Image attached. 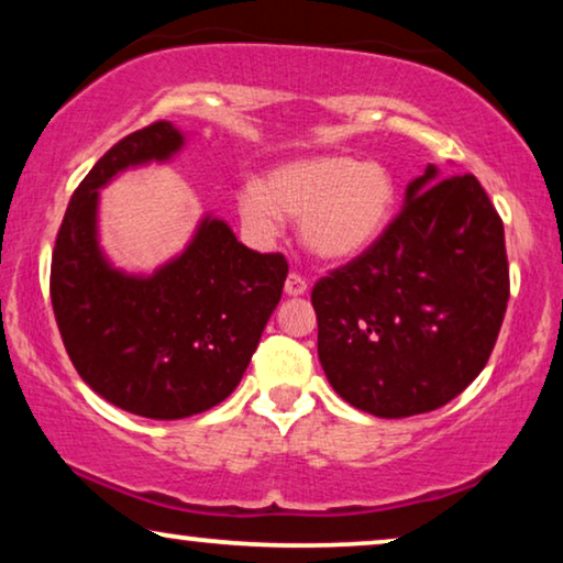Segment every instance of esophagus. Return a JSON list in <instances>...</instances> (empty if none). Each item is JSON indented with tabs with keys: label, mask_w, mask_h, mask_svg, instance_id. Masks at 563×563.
Masks as SVG:
<instances>
[{
	"label": "esophagus",
	"mask_w": 563,
	"mask_h": 563,
	"mask_svg": "<svg viewBox=\"0 0 563 563\" xmlns=\"http://www.w3.org/2000/svg\"><path fill=\"white\" fill-rule=\"evenodd\" d=\"M284 291H287L289 297H299V295H305V291H307V282H305V276H302V274H297V272H291V274L287 276V282H284Z\"/></svg>",
	"instance_id": "obj_1"
}]
</instances>
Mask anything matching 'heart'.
I'll use <instances>...</instances> for the list:
<instances>
[{"mask_svg":"<svg viewBox=\"0 0 563 563\" xmlns=\"http://www.w3.org/2000/svg\"><path fill=\"white\" fill-rule=\"evenodd\" d=\"M391 207L395 179L387 168L349 156L291 161L235 195L238 218L251 238L272 241L279 218L299 220L305 249L322 261L364 253L387 228Z\"/></svg>","mask_w":563,"mask_h":563,"instance_id":"heart-1","label":"heart"}]
</instances>
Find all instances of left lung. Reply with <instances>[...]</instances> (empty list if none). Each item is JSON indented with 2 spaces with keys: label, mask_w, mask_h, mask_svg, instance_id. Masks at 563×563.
<instances>
[{
  "label": "left lung",
  "mask_w": 563,
  "mask_h": 563,
  "mask_svg": "<svg viewBox=\"0 0 563 563\" xmlns=\"http://www.w3.org/2000/svg\"><path fill=\"white\" fill-rule=\"evenodd\" d=\"M510 299L505 228L474 174L435 166L364 253L312 287L318 356L345 402L410 418L459 397L495 349Z\"/></svg>",
  "instance_id": "left-lung-1"
}]
</instances>
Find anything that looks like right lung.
<instances>
[{"mask_svg":"<svg viewBox=\"0 0 563 563\" xmlns=\"http://www.w3.org/2000/svg\"><path fill=\"white\" fill-rule=\"evenodd\" d=\"M181 145L166 120L114 143L74 191L51 258L53 312L76 372L107 402L151 420L205 412L238 387L289 272L282 253L245 249L218 218H205L187 251L156 274L107 264L97 189Z\"/></svg>","mask_w":563,"mask_h":563,"instance_id":"obj_1","label":"right lung"}]
</instances>
